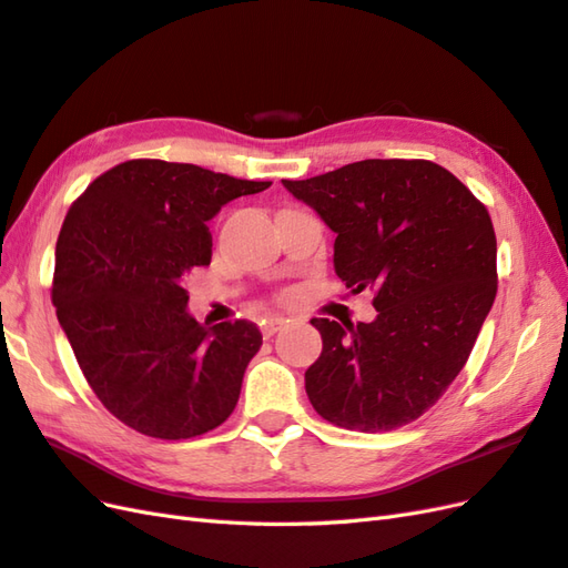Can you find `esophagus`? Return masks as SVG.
Instances as JSON below:
<instances>
[{
  "label": "esophagus",
  "mask_w": 568,
  "mask_h": 568,
  "mask_svg": "<svg viewBox=\"0 0 568 568\" xmlns=\"http://www.w3.org/2000/svg\"><path fill=\"white\" fill-rule=\"evenodd\" d=\"M283 326H285V318L283 316H264L258 322V328H261V333H264V338L275 336V333H278Z\"/></svg>",
  "instance_id": "esophagus-1"
}]
</instances>
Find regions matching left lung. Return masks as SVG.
I'll return each mask as SVG.
<instances>
[{
  "label": "left lung",
  "mask_w": 568,
  "mask_h": 568,
  "mask_svg": "<svg viewBox=\"0 0 568 568\" xmlns=\"http://www.w3.org/2000/svg\"><path fill=\"white\" fill-rule=\"evenodd\" d=\"M285 189L336 232L333 266L374 290L372 324L312 318L324 351L304 372L331 425L390 432L439 400L497 297V235L485 203L432 160H359Z\"/></svg>",
  "instance_id": "1"
}]
</instances>
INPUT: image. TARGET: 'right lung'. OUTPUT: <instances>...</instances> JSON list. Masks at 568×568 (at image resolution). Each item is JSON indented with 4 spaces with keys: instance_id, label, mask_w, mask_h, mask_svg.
<instances>
[{
    "instance_id": "1",
    "label": "right lung",
    "mask_w": 568,
    "mask_h": 568,
    "mask_svg": "<svg viewBox=\"0 0 568 568\" xmlns=\"http://www.w3.org/2000/svg\"><path fill=\"white\" fill-rule=\"evenodd\" d=\"M271 182L136 158L71 203L54 250L52 304L98 400L153 439L223 425L261 347L256 324L186 314L189 271L211 264L209 221Z\"/></svg>"
}]
</instances>
